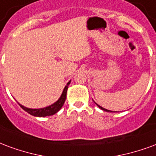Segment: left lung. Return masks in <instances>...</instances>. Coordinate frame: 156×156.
<instances>
[{
  "mask_svg": "<svg viewBox=\"0 0 156 156\" xmlns=\"http://www.w3.org/2000/svg\"><path fill=\"white\" fill-rule=\"evenodd\" d=\"M95 104H96V103H95ZM96 105H97V106H98L100 109H101V110H103V111H107V112H115V111H109V110H106V109H105V108L101 107V105H99L98 104H96Z\"/></svg>",
  "mask_w": 156,
  "mask_h": 156,
  "instance_id": "8db88e82",
  "label": "left lung"
}]
</instances>
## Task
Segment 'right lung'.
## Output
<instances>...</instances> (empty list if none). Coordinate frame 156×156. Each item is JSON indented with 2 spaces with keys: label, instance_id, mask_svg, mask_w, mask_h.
Returning <instances> with one entry per match:
<instances>
[{
  "label": "right lung",
  "instance_id": "right-lung-1",
  "mask_svg": "<svg viewBox=\"0 0 156 156\" xmlns=\"http://www.w3.org/2000/svg\"><path fill=\"white\" fill-rule=\"evenodd\" d=\"M70 80L69 82L67 83L66 86H65L64 90L62 91V94L60 96V98L58 99L56 101L53 103L49 106L44 108H39V109H31V108H27L26 106H24L22 105H20V106L24 111H26L28 112L29 114L34 116H38V117H45V116H50L52 115H55V113H57L58 111H60L61 107L63 106L65 101H66V93H67V89H68V86L70 85Z\"/></svg>",
  "mask_w": 156,
  "mask_h": 156
}]
</instances>
